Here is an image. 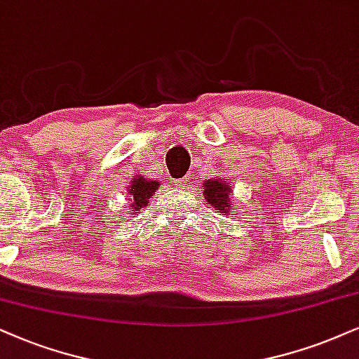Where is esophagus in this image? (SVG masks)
<instances>
[{
	"instance_id": "obj_1",
	"label": "esophagus",
	"mask_w": 359,
	"mask_h": 359,
	"mask_svg": "<svg viewBox=\"0 0 359 359\" xmlns=\"http://www.w3.org/2000/svg\"><path fill=\"white\" fill-rule=\"evenodd\" d=\"M174 185H175L177 189H185V185H187V180H185V179H179V180H175Z\"/></svg>"
}]
</instances>
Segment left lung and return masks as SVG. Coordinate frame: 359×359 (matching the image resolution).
<instances>
[{"mask_svg":"<svg viewBox=\"0 0 359 359\" xmlns=\"http://www.w3.org/2000/svg\"><path fill=\"white\" fill-rule=\"evenodd\" d=\"M203 200L210 208L217 210V213L231 215L236 210L235 198H233V185L226 177L217 175L212 179H205L202 184Z\"/></svg>","mask_w":359,"mask_h":359,"instance_id":"obj_1","label":"left lung"}]
</instances>
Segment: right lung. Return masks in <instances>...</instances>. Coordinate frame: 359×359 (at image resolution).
Instances as JSON below:
<instances>
[{
    "label": "right lung",
    "mask_w": 359,
    "mask_h": 359,
    "mask_svg": "<svg viewBox=\"0 0 359 359\" xmlns=\"http://www.w3.org/2000/svg\"><path fill=\"white\" fill-rule=\"evenodd\" d=\"M159 187L161 182H157L154 179L140 174L133 175L130 179V185L126 187L128 207H124V210L130 212V215H137L142 208H146L151 203L152 197H154Z\"/></svg>",
    "instance_id": "1"
}]
</instances>
